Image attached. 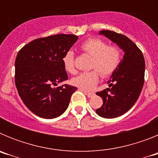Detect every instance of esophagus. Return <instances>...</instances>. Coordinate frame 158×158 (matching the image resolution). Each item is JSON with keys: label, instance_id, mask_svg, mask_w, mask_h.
I'll use <instances>...</instances> for the list:
<instances>
[{"label": "esophagus", "instance_id": "1", "mask_svg": "<svg viewBox=\"0 0 158 158\" xmlns=\"http://www.w3.org/2000/svg\"><path fill=\"white\" fill-rule=\"evenodd\" d=\"M84 93H85V95H87V96L89 97V98H92V97L95 95L94 93H89V92H86V91H84Z\"/></svg>", "mask_w": 158, "mask_h": 158}]
</instances>
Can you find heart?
Wrapping results in <instances>:
<instances>
[{
  "label": "heart",
  "instance_id": "b5f03b06",
  "mask_svg": "<svg viewBox=\"0 0 158 158\" xmlns=\"http://www.w3.org/2000/svg\"><path fill=\"white\" fill-rule=\"evenodd\" d=\"M81 50L92 57L90 68L93 70L81 73L71 80V83L76 87L90 91L99 81L100 74L103 77L111 76L118 69L121 61V49L118 46H107L104 40L93 38L84 42ZM62 63L65 70L69 73H75L74 53L67 51L62 57Z\"/></svg>",
  "mask_w": 158,
  "mask_h": 158
}]
</instances>
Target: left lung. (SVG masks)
<instances>
[{
    "label": "left lung",
    "mask_w": 158,
    "mask_h": 158,
    "mask_svg": "<svg viewBox=\"0 0 158 158\" xmlns=\"http://www.w3.org/2000/svg\"><path fill=\"white\" fill-rule=\"evenodd\" d=\"M99 34L116 43L124 52L118 69L107 82L110 88L96 93L103 100L96 114L103 118H116L129 111L139 99L144 85V57L127 36L109 30L100 31Z\"/></svg>",
    "instance_id": "8db88e82"
}]
</instances>
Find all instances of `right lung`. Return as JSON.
Listing matches in <instances>:
<instances>
[{
    "instance_id": "add662e5",
    "label": "right lung",
    "mask_w": 158,
    "mask_h": 158,
    "mask_svg": "<svg viewBox=\"0 0 158 158\" xmlns=\"http://www.w3.org/2000/svg\"><path fill=\"white\" fill-rule=\"evenodd\" d=\"M75 35L36 39L22 47L15 61V83L26 107L38 116L54 118L65 112L77 88L57 85L68 79L62 57L77 40Z\"/></svg>"
}]
</instances>
